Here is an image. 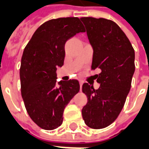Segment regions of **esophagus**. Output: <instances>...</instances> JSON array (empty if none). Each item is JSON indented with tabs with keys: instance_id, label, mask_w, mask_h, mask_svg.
Returning a JSON list of instances; mask_svg holds the SVG:
<instances>
[{
	"instance_id": "esophagus-1",
	"label": "esophagus",
	"mask_w": 149,
	"mask_h": 149,
	"mask_svg": "<svg viewBox=\"0 0 149 149\" xmlns=\"http://www.w3.org/2000/svg\"><path fill=\"white\" fill-rule=\"evenodd\" d=\"M82 85H83V82H82V81H80V87H81V88H82Z\"/></svg>"
}]
</instances>
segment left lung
<instances>
[{
	"mask_svg": "<svg viewBox=\"0 0 149 149\" xmlns=\"http://www.w3.org/2000/svg\"><path fill=\"white\" fill-rule=\"evenodd\" d=\"M81 20L93 49L91 68L100 70L94 76L100 84L98 89L88 83L82 86V92L88 97L82 116L89 128L100 129L114 122L125 105L135 72V52L114 21L94 17Z\"/></svg>",
	"mask_w": 149,
	"mask_h": 149,
	"instance_id": "8db88e82",
	"label": "left lung"
}]
</instances>
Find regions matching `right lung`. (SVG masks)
Masks as SVG:
<instances>
[{
  "mask_svg": "<svg viewBox=\"0 0 149 149\" xmlns=\"http://www.w3.org/2000/svg\"><path fill=\"white\" fill-rule=\"evenodd\" d=\"M84 31L78 17L49 20L24 48L20 68L21 96L30 118L43 129L61 125L65 108L80 90L77 80L57 83L56 69L64 65L66 41Z\"/></svg>",
  "mask_w": 149,
  "mask_h": 149,
  "instance_id": "right-lung-1",
  "label": "right lung"
}]
</instances>
